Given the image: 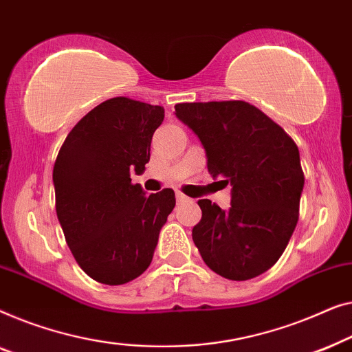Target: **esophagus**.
Instances as JSON below:
<instances>
[{"instance_id":"esophagus-1","label":"esophagus","mask_w":352,"mask_h":352,"mask_svg":"<svg viewBox=\"0 0 352 352\" xmlns=\"http://www.w3.org/2000/svg\"><path fill=\"white\" fill-rule=\"evenodd\" d=\"M175 196H177V201L178 202H183V201H188V197L183 195V192H180V191H177L175 192Z\"/></svg>"}]
</instances>
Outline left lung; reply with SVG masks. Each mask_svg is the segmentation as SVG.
I'll use <instances>...</instances> for the list:
<instances>
[{
	"label": "left lung",
	"instance_id": "8db88e82",
	"mask_svg": "<svg viewBox=\"0 0 352 352\" xmlns=\"http://www.w3.org/2000/svg\"><path fill=\"white\" fill-rule=\"evenodd\" d=\"M175 116L199 138L212 177L231 185V207L199 199L192 241L204 263L231 280L263 274L284 254L298 221L305 175L296 143L242 100L177 103Z\"/></svg>",
	"mask_w": 352,
	"mask_h": 352
}]
</instances>
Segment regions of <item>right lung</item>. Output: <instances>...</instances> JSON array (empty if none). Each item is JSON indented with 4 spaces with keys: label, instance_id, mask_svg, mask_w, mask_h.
Here are the masks:
<instances>
[{
    "label": "right lung",
    "instance_id": "add662e5",
    "mask_svg": "<svg viewBox=\"0 0 352 352\" xmlns=\"http://www.w3.org/2000/svg\"><path fill=\"white\" fill-rule=\"evenodd\" d=\"M162 121L160 105L110 98L72 129L57 155V219L78 265L100 284H126L150 266L175 207L174 190L148 196L131 180V170H145Z\"/></svg>",
    "mask_w": 352,
    "mask_h": 352
}]
</instances>
